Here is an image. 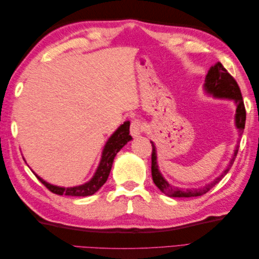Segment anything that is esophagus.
Returning a JSON list of instances; mask_svg holds the SVG:
<instances>
[{"label": "esophagus", "mask_w": 259, "mask_h": 259, "mask_svg": "<svg viewBox=\"0 0 259 259\" xmlns=\"http://www.w3.org/2000/svg\"><path fill=\"white\" fill-rule=\"evenodd\" d=\"M143 131V124L139 120H134L131 123V135L133 137H138Z\"/></svg>", "instance_id": "34e87169"}]
</instances>
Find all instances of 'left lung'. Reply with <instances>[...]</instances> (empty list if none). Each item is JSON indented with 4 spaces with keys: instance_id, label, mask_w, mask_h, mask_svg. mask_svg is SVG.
Instances as JSON below:
<instances>
[{
    "instance_id": "obj_1",
    "label": "left lung",
    "mask_w": 259,
    "mask_h": 259,
    "mask_svg": "<svg viewBox=\"0 0 259 259\" xmlns=\"http://www.w3.org/2000/svg\"><path fill=\"white\" fill-rule=\"evenodd\" d=\"M204 90L206 93L213 95L214 97L217 98H228L232 99L234 103H236L237 106V110H236V126L239 130L240 136L242 135L243 131H244L245 127V120H246V111H245V107H244V101H243L242 98V94L240 91L239 85L237 81L233 79V76L227 71V70L224 68V66L221 64V62H217L216 65L211 66L210 69L208 70V72L205 76V83H204ZM152 145V154H151V174H152V179L155 186L159 188V189L164 193L168 195V197H173V198H191V197H200V195L205 194L208 192L211 188H213L215 185H217L223 177L228 173L229 169L231 168L232 164L236 160V156L239 151V145H237L236 150H234L232 159L230 160L228 166L223 171V174L215 178L213 182L203 186L201 188H198V189H182V188H177L171 186L168 184L162 174L159 170L158 163H156V150H155V146L151 142Z\"/></svg>"
}]
</instances>
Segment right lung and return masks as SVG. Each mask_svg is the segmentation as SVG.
Masks as SVG:
<instances>
[{
    "instance_id": "right-lung-1",
    "label": "right lung",
    "mask_w": 259,
    "mask_h": 259,
    "mask_svg": "<svg viewBox=\"0 0 259 259\" xmlns=\"http://www.w3.org/2000/svg\"><path fill=\"white\" fill-rule=\"evenodd\" d=\"M130 140H132V136L130 135V122L126 121L124 122L121 126L113 133L111 137L108 139V142L106 143L103 150V154H101V160L96 169L95 175L93 176L90 182L85 183L84 185L70 188L58 187L46 183L45 180H43L41 177H38L36 174L35 176L53 193H56L59 195H71V197H88V195H92L96 191H98L101 186L107 182L108 176L110 174V170L112 167L114 156L130 142Z\"/></svg>"
}]
</instances>
